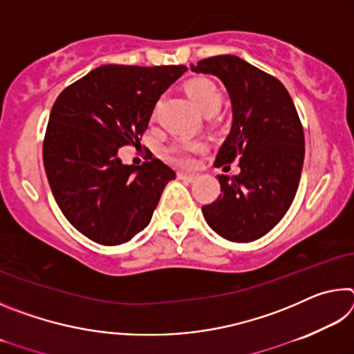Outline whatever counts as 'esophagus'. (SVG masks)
<instances>
[{"label":"esophagus","mask_w":354,"mask_h":354,"mask_svg":"<svg viewBox=\"0 0 354 354\" xmlns=\"http://www.w3.org/2000/svg\"><path fill=\"white\" fill-rule=\"evenodd\" d=\"M178 178L183 179V181H187V183H194L196 176L195 175H190V173H184V171H179L178 173Z\"/></svg>","instance_id":"esophagus-1"}]
</instances>
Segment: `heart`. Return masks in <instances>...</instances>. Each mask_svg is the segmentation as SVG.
<instances>
[{
	"label": "heart",
	"mask_w": 354,
	"mask_h": 354,
	"mask_svg": "<svg viewBox=\"0 0 354 354\" xmlns=\"http://www.w3.org/2000/svg\"><path fill=\"white\" fill-rule=\"evenodd\" d=\"M185 91L195 104L205 113H215L223 104V95L214 81L207 77H195L185 84ZM200 142H173L165 148L167 158L178 165L190 167L194 164V154L203 149Z\"/></svg>",
	"instance_id": "b5f03b06"
}]
</instances>
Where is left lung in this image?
<instances>
[{
	"mask_svg": "<svg viewBox=\"0 0 354 354\" xmlns=\"http://www.w3.org/2000/svg\"><path fill=\"white\" fill-rule=\"evenodd\" d=\"M192 71L220 77L232 103V128L215 158L221 194L201 207L207 225L231 242L266 236L289 211L304 159V133L295 104L277 77L231 55L203 59Z\"/></svg>",
	"mask_w": 354,
	"mask_h": 354,
	"instance_id": "left-lung-1",
	"label": "left lung"
}]
</instances>
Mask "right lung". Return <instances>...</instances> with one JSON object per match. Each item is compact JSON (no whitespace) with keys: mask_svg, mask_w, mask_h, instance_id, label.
Returning a JSON list of instances; mask_svg holds the SVG:
<instances>
[{"mask_svg":"<svg viewBox=\"0 0 354 354\" xmlns=\"http://www.w3.org/2000/svg\"><path fill=\"white\" fill-rule=\"evenodd\" d=\"M185 65H101L65 87L44 139V165L57 206L100 245H120L145 227L176 173L153 153L124 165L118 148L140 145L149 117Z\"/></svg>","mask_w":354,"mask_h":354,"instance_id":"1","label":"right lung"}]
</instances>
